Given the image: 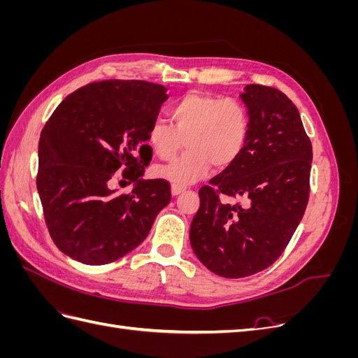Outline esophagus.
Returning <instances> with one entry per match:
<instances>
[{"mask_svg": "<svg viewBox=\"0 0 358 358\" xmlns=\"http://www.w3.org/2000/svg\"><path fill=\"white\" fill-rule=\"evenodd\" d=\"M183 191H185V188H183V187H178V185H173L171 187V194H173V196H179V194L183 192Z\"/></svg>", "mask_w": 358, "mask_h": 358, "instance_id": "1", "label": "esophagus"}]
</instances>
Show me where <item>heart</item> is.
Returning <instances> with one entry per match:
<instances>
[{"instance_id":"obj_1","label":"heart","mask_w":358,"mask_h":358,"mask_svg":"<svg viewBox=\"0 0 358 358\" xmlns=\"http://www.w3.org/2000/svg\"><path fill=\"white\" fill-rule=\"evenodd\" d=\"M173 125L155 121L148 143L161 159L175 158L185 142L188 152L167 166H158L155 176L173 185L187 187L216 170L230 167L243 152L249 138V113L234 99L189 92L170 109Z\"/></svg>"}]
</instances>
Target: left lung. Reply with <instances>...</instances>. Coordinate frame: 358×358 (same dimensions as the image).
<instances>
[{
  "label": "left lung",
  "mask_w": 358,
  "mask_h": 358,
  "mask_svg": "<svg viewBox=\"0 0 358 358\" xmlns=\"http://www.w3.org/2000/svg\"><path fill=\"white\" fill-rule=\"evenodd\" d=\"M249 113L242 155L199 191L189 242L222 278H245L272 266L300 224L309 199L312 145L297 107L279 90L246 85ZM242 196L245 205L230 203Z\"/></svg>",
  "instance_id": "1"
}]
</instances>
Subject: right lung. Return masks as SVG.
I'll return each mask as SVG.
<instances>
[{"label":"right lung","instance_id":"obj_1","mask_svg":"<svg viewBox=\"0 0 358 358\" xmlns=\"http://www.w3.org/2000/svg\"><path fill=\"white\" fill-rule=\"evenodd\" d=\"M166 92L143 80L92 82L43 128L37 191L52 241L76 262L101 266L131 252L170 203L169 182L143 179L148 133ZM117 171L135 182L131 194L110 188Z\"/></svg>","mask_w":358,"mask_h":358}]
</instances>
